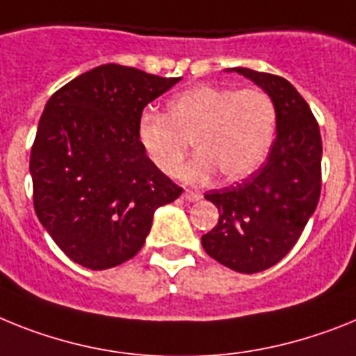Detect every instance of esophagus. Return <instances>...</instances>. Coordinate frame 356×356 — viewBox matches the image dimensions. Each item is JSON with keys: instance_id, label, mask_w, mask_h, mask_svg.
Here are the masks:
<instances>
[{"instance_id": "esophagus-1", "label": "esophagus", "mask_w": 356, "mask_h": 356, "mask_svg": "<svg viewBox=\"0 0 356 356\" xmlns=\"http://www.w3.org/2000/svg\"><path fill=\"white\" fill-rule=\"evenodd\" d=\"M183 199H184V201H188V202H197L199 199H201V195H199V193H195V192H192V190H184Z\"/></svg>"}]
</instances>
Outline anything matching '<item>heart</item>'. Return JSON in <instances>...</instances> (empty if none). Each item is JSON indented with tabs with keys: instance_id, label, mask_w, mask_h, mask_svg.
<instances>
[{
	"instance_id": "b5f03b06",
	"label": "heart",
	"mask_w": 356,
	"mask_h": 356,
	"mask_svg": "<svg viewBox=\"0 0 356 356\" xmlns=\"http://www.w3.org/2000/svg\"><path fill=\"white\" fill-rule=\"evenodd\" d=\"M275 130L277 110L264 90L204 85L175 95L168 115L143 112L137 141L164 175H177L193 141L199 155L183 170L184 181L204 183L217 170L226 181H238L264 163Z\"/></svg>"
}]
</instances>
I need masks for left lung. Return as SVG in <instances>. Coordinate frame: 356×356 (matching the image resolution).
Instances as JSON below:
<instances>
[{"instance_id":"8db88e82","label":"left lung","mask_w":356,"mask_h":356,"mask_svg":"<svg viewBox=\"0 0 356 356\" xmlns=\"http://www.w3.org/2000/svg\"><path fill=\"white\" fill-rule=\"evenodd\" d=\"M228 70L270 95L277 110V139L259 172L206 193L219 210V222L201 243L229 270L257 273L288 255L318 204L322 139L312 108L284 77L243 67Z\"/></svg>"}]
</instances>
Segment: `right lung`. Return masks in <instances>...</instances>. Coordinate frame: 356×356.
I'll use <instances>...</instances> for the list:
<instances>
[{
  "instance_id": "obj_1",
  "label": "right lung",
  "mask_w": 356,
  "mask_h": 356,
  "mask_svg": "<svg viewBox=\"0 0 356 356\" xmlns=\"http://www.w3.org/2000/svg\"><path fill=\"white\" fill-rule=\"evenodd\" d=\"M179 81L108 63L61 86L44 106L31 154L34 210L77 264L108 270L132 259L155 210L183 193L137 141L146 104Z\"/></svg>"
}]
</instances>
